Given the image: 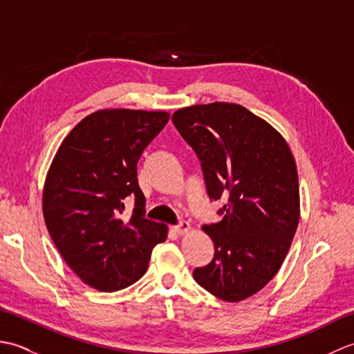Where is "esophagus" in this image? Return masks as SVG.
Segmentation results:
<instances>
[{
  "label": "esophagus",
  "instance_id": "obj_1",
  "mask_svg": "<svg viewBox=\"0 0 354 354\" xmlns=\"http://www.w3.org/2000/svg\"><path fill=\"white\" fill-rule=\"evenodd\" d=\"M173 231H175L176 234H179V236L185 234V232L190 231V223L185 222V221H181L178 225H175V227H173Z\"/></svg>",
  "mask_w": 354,
  "mask_h": 354
}]
</instances>
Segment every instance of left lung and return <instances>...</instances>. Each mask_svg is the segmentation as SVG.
Masks as SVG:
<instances>
[{
    "instance_id": "left-lung-1",
    "label": "left lung",
    "mask_w": 354,
    "mask_h": 354,
    "mask_svg": "<svg viewBox=\"0 0 354 354\" xmlns=\"http://www.w3.org/2000/svg\"><path fill=\"white\" fill-rule=\"evenodd\" d=\"M171 122L201 161L208 198H228L222 221L202 227L214 257L193 277L223 301H242L272 280L295 236V161L281 135L240 104H196Z\"/></svg>"
}]
</instances>
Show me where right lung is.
Wrapping results in <instances>:
<instances>
[{"instance_id":"right-lung-1","label":"right lung","mask_w":354,"mask_h":354,"mask_svg":"<svg viewBox=\"0 0 354 354\" xmlns=\"http://www.w3.org/2000/svg\"><path fill=\"white\" fill-rule=\"evenodd\" d=\"M167 112L97 111L74 127L53 160L44 189L47 230L74 272L103 292L145 275L167 227L146 219L137 162L169 122ZM127 197L133 213H124Z\"/></svg>"}]
</instances>
